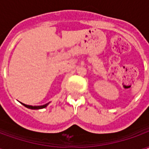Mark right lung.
<instances>
[{
	"instance_id": "right-lung-1",
	"label": "right lung",
	"mask_w": 149,
	"mask_h": 149,
	"mask_svg": "<svg viewBox=\"0 0 149 149\" xmlns=\"http://www.w3.org/2000/svg\"><path fill=\"white\" fill-rule=\"evenodd\" d=\"M24 107H26L28 109H45V107H47V105L49 104H44V105H40V106H32V105H27V104H24L21 103Z\"/></svg>"
}]
</instances>
